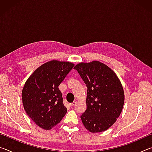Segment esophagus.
I'll return each instance as SVG.
<instances>
[{
	"mask_svg": "<svg viewBox=\"0 0 152 152\" xmlns=\"http://www.w3.org/2000/svg\"><path fill=\"white\" fill-rule=\"evenodd\" d=\"M75 104H76V102H72V103L69 104V105H70V107H73V106H74V105H75Z\"/></svg>",
	"mask_w": 152,
	"mask_h": 152,
	"instance_id": "obj_1",
	"label": "esophagus"
}]
</instances>
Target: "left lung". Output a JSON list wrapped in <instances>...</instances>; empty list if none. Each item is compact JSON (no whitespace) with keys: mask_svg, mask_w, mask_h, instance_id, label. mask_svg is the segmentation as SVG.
<instances>
[{"mask_svg":"<svg viewBox=\"0 0 152 152\" xmlns=\"http://www.w3.org/2000/svg\"><path fill=\"white\" fill-rule=\"evenodd\" d=\"M87 86V108L80 117L91 133L104 132L114 124L122 111L125 94L116 74L99 61L81 62L74 68Z\"/></svg>","mask_w":152,"mask_h":152,"instance_id":"8db88e82","label":"left lung"}]
</instances>
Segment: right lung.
Returning a JSON list of instances; mask_svg holds the SVG:
<instances>
[{
	"label": "right lung",
	"mask_w": 152,
	"mask_h": 152,
	"mask_svg": "<svg viewBox=\"0 0 152 152\" xmlns=\"http://www.w3.org/2000/svg\"><path fill=\"white\" fill-rule=\"evenodd\" d=\"M74 66L69 61H48L36 69L25 83L22 91L24 109L43 129H51L66 114L58 86Z\"/></svg>",
	"instance_id": "add662e5"
}]
</instances>
